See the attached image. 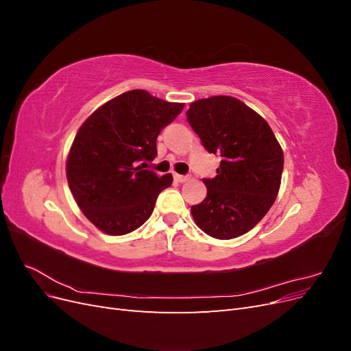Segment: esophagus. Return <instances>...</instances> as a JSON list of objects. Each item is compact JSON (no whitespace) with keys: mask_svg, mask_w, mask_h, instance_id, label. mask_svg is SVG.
<instances>
[{"mask_svg":"<svg viewBox=\"0 0 351 351\" xmlns=\"http://www.w3.org/2000/svg\"><path fill=\"white\" fill-rule=\"evenodd\" d=\"M189 176H180V174H174V180L178 183H184V182H189Z\"/></svg>","mask_w":351,"mask_h":351,"instance_id":"esophagus-1","label":"esophagus"}]
</instances>
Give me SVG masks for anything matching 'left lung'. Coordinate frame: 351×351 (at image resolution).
<instances>
[{
    "label": "left lung",
    "mask_w": 351,
    "mask_h": 351,
    "mask_svg": "<svg viewBox=\"0 0 351 351\" xmlns=\"http://www.w3.org/2000/svg\"><path fill=\"white\" fill-rule=\"evenodd\" d=\"M187 121L209 154L221 156L214 178H205L206 197L192 206L197 227L230 240L250 231L267 215L281 186L284 154L262 117L232 97L190 104Z\"/></svg>",
    "instance_id": "obj_1"
}]
</instances>
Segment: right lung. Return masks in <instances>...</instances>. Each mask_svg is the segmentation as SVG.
I'll return each instance as SVG.
<instances>
[{
	"instance_id": "1",
	"label": "right lung",
	"mask_w": 351,
	"mask_h": 351,
	"mask_svg": "<svg viewBox=\"0 0 351 351\" xmlns=\"http://www.w3.org/2000/svg\"><path fill=\"white\" fill-rule=\"evenodd\" d=\"M183 108L134 89L101 105L80 125L67 156V182L84 217L105 234L139 228L171 186V174L158 176L141 162L154 161L158 134Z\"/></svg>"
}]
</instances>
